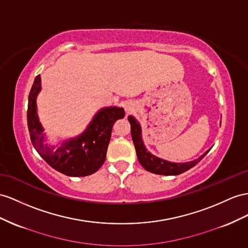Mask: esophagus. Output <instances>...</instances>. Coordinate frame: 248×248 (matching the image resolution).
<instances>
[{
  "instance_id": "1",
  "label": "esophagus",
  "mask_w": 248,
  "mask_h": 248,
  "mask_svg": "<svg viewBox=\"0 0 248 248\" xmlns=\"http://www.w3.org/2000/svg\"><path fill=\"white\" fill-rule=\"evenodd\" d=\"M124 110L126 113H130L134 110V104L132 101H125L124 103Z\"/></svg>"
}]
</instances>
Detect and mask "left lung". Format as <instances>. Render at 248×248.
Returning <instances> with one entry per match:
<instances>
[{"mask_svg":"<svg viewBox=\"0 0 248 248\" xmlns=\"http://www.w3.org/2000/svg\"><path fill=\"white\" fill-rule=\"evenodd\" d=\"M128 119L131 124V134H132L133 142H134V145H135L138 161L140 162V164L145 170H149L151 173L158 174V175H167V176L179 175L181 173L186 172V170L192 169L193 167H195L196 164L200 162L202 160V158L208 153L209 150L206 152V153L200 156L198 159H195L193 161L186 162V163H173V162L162 160L160 158H157L152 155L151 153H149L147 149L144 148V145L142 143V139H141V129H140V125H139V124L137 123V120L133 116H129Z\"/></svg>","mask_w":248,"mask_h":248,"instance_id":"left-lung-1","label":"left lung"}]
</instances>
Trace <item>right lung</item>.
<instances>
[{"label":"right lung","mask_w":248,"mask_h":248,"mask_svg":"<svg viewBox=\"0 0 248 248\" xmlns=\"http://www.w3.org/2000/svg\"><path fill=\"white\" fill-rule=\"evenodd\" d=\"M41 90V78L37 75L28 98L27 123L34 149L50 167L62 174L72 177L88 176L103 166L113 125L117 119L124 117L123 108H105L94 117L88 129L78 138L62 142L54 150L44 143L43 128L36 114L35 98Z\"/></svg>","instance_id":"add662e5"}]
</instances>
